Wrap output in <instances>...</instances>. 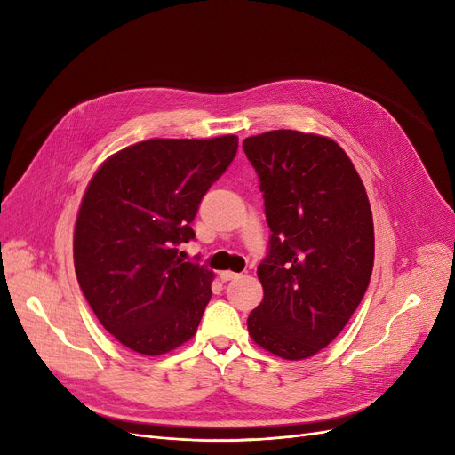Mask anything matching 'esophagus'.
Returning a JSON list of instances; mask_svg holds the SVG:
<instances>
[{"label":"esophagus","instance_id":"34e87169","mask_svg":"<svg viewBox=\"0 0 455 455\" xmlns=\"http://www.w3.org/2000/svg\"><path fill=\"white\" fill-rule=\"evenodd\" d=\"M220 278H221L223 282H228V280H235V278H240V275L234 273V271H221V273H220Z\"/></svg>","mask_w":455,"mask_h":455}]
</instances>
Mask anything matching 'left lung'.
Instances as JSON below:
<instances>
[{
  "label": "left lung",
  "mask_w": 455,
  "mask_h": 455,
  "mask_svg": "<svg viewBox=\"0 0 455 455\" xmlns=\"http://www.w3.org/2000/svg\"><path fill=\"white\" fill-rule=\"evenodd\" d=\"M243 149L273 232L249 336L282 360H306L339 336L367 291L371 203L352 160L328 136L280 129L245 138Z\"/></svg>",
  "instance_id": "obj_1"
}]
</instances>
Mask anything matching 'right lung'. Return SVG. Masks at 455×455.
Returning <instances> with one entry per match:
<instances>
[{"label": "right lung", "instance_id": "obj_1", "mask_svg": "<svg viewBox=\"0 0 455 455\" xmlns=\"http://www.w3.org/2000/svg\"><path fill=\"white\" fill-rule=\"evenodd\" d=\"M237 151V136L153 138L110 155L90 179L74 264L95 317L124 347L162 355L196 336L213 273L180 259L199 203Z\"/></svg>", "mask_w": 455, "mask_h": 455}]
</instances>
